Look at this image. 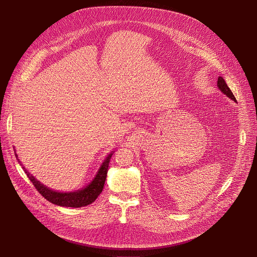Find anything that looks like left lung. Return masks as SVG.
<instances>
[{"mask_svg": "<svg viewBox=\"0 0 257 257\" xmlns=\"http://www.w3.org/2000/svg\"><path fill=\"white\" fill-rule=\"evenodd\" d=\"M218 87H219V89H220L224 94H226V96H227L228 98H230L231 100H233L234 102H236V99H235V97H234V94L232 93V91L230 90V88L228 87V85H227L226 82H225V80H224L222 77H219V78H218Z\"/></svg>", "mask_w": 257, "mask_h": 257, "instance_id": "obj_1", "label": "left lung"}]
</instances>
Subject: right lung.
I'll list each match as a JSON object with an SVG mask.
<instances>
[{
	"label": "right lung",
	"instance_id": "right-lung-1",
	"mask_svg": "<svg viewBox=\"0 0 257 257\" xmlns=\"http://www.w3.org/2000/svg\"><path fill=\"white\" fill-rule=\"evenodd\" d=\"M18 157V155L16 154ZM112 156V153L108 155L105 160L103 161V164L101 168L99 169L96 177L92 179V181L85 186L82 190H79L76 192H70V193H61V192H56L50 190L49 187L46 185L42 184L37 179H35L32 175L25 170V173L27 174V176L30 179V181L33 183L38 193L45 197L48 201H50L51 203L56 204L59 206H64V207H82L91 204L92 202L98 198V196L102 193L104 183L106 180L107 176V171H108V166H109V161Z\"/></svg>",
	"mask_w": 257,
	"mask_h": 257
}]
</instances>
